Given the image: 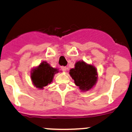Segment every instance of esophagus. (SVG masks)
Masks as SVG:
<instances>
[{"mask_svg":"<svg viewBox=\"0 0 132 132\" xmlns=\"http://www.w3.org/2000/svg\"><path fill=\"white\" fill-rule=\"evenodd\" d=\"M61 68L63 71H66V70H67V68H66V66H61Z\"/></svg>","mask_w":132,"mask_h":132,"instance_id":"obj_1","label":"esophagus"}]
</instances>
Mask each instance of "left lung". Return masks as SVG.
Wrapping results in <instances>:
<instances>
[{
	"label": "left lung",
	"mask_w": 132,
	"mask_h": 132,
	"mask_svg": "<svg viewBox=\"0 0 132 132\" xmlns=\"http://www.w3.org/2000/svg\"><path fill=\"white\" fill-rule=\"evenodd\" d=\"M70 75L82 91H88L96 83V70L94 66L87 64L84 61L77 62L74 68L70 70Z\"/></svg>",
	"instance_id": "left-lung-1"
}]
</instances>
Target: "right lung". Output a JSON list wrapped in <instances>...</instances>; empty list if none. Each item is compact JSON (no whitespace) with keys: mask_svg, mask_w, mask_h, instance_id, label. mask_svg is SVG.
<instances>
[{"mask_svg":"<svg viewBox=\"0 0 132 132\" xmlns=\"http://www.w3.org/2000/svg\"><path fill=\"white\" fill-rule=\"evenodd\" d=\"M57 71V69L51 67L47 62L43 61L38 68L32 70L30 77L37 88L43 89L52 82L54 75L58 72Z\"/></svg>","mask_w":132,"mask_h":132,"instance_id":"right-lung-1","label":"right lung"}]
</instances>
